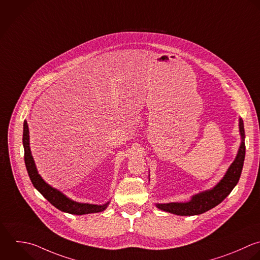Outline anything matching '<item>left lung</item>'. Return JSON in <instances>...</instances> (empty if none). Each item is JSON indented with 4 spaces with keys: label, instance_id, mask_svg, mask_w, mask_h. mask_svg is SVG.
<instances>
[{
    "label": "left lung",
    "instance_id": "obj_1",
    "mask_svg": "<svg viewBox=\"0 0 260 260\" xmlns=\"http://www.w3.org/2000/svg\"><path fill=\"white\" fill-rule=\"evenodd\" d=\"M239 126L242 137V143L238 151L237 157L235 161L231 164L224 178L213 189L192 197L191 201L188 203H171L163 205L157 204V208L178 216H194L206 213L221 204L231 193L233 188L238 183L243 168V163L245 159V133L243 120L241 118L239 121Z\"/></svg>",
    "mask_w": 260,
    "mask_h": 260
}]
</instances>
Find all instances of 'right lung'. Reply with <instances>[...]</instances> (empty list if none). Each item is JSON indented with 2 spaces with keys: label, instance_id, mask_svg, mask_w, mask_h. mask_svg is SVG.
Masks as SVG:
<instances>
[{
  "label": "right lung",
  "instance_id": "obj_1",
  "mask_svg": "<svg viewBox=\"0 0 260 260\" xmlns=\"http://www.w3.org/2000/svg\"><path fill=\"white\" fill-rule=\"evenodd\" d=\"M23 147H24V161H25L26 169L33 186L56 209H58L61 212H66L73 215H86L91 213H100L107 208L109 203L103 206H97V205L79 204V203L73 202L69 200L67 197H64L61 192L52 188L51 186H49L47 183L44 182V180L37 173L33 158L31 156L30 147H29V131H28V125L26 121H24V124H23Z\"/></svg>",
  "mask_w": 260,
  "mask_h": 260
}]
</instances>
